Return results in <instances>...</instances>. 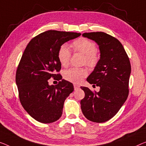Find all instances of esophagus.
<instances>
[{
    "mask_svg": "<svg viewBox=\"0 0 146 146\" xmlns=\"http://www.w3.org/2000/svg\"><path fill=\"white\" fill-rule=\"evenodd\" d=\"M73 86H74V88H75V90H77V89H79L80 88V86L78 85V84H74Z\"/></svg>",
    "mask_w": 146,
    "mask_h": 146,
    "instance_id": "obj_1",
    "label": "esophagus"
}]
</instances>
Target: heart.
I'll return each mask as SVG.
<instances>
[{"mask_svg": "<svg viewBox=\"0 0 146 146\" xmlns=\"http://www.w3.org/2000/svg\"><path fill=\"white\" fill-rule=\"evenodd\" d=\"M74 52H79L84 54V63L88 67H96L99 61V55L96 50V45L92 40L81 37L74 40L72 43ZM71 57V51L68 45L62 44L58 52V58L61 65L66 67L69 65ZM88 74L87 69L84 67H72L64 73L65 79L73 83H79Z\"/></svg>", "mask_w": 146, "mask_h": 146, "instance_id": "1", "label": "heart"}]
</instances>
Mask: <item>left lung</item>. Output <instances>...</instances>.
<instances>
[{
  "label": "left lung",
  "mask_w": 146,
  "mask_h": 146,
  "mask_svg": "<svg viewBox=\"0 0 146 146\" xmlns=\"http://www.w3.org/2000/svg\"><path fill=\"white\" fill-rule=\"evenodd\" d=\"M82 36L99 45L100 59L86 80L100 89L97 92L80 87L85 94L80 101L82 112L89 121L104 123L113 117L127 100L131 66L118 39L104 32L85 33Z\"/></svg>",
  "instance_id": "1"
}]
</instances>
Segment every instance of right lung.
Here are the masks:
<instances>
[{
	"label": "right lung",
	"mask_w": 146,
	"mask_h": 146,
	"mask_svg": "<svg viewBox=\"0 0 146 146\" xmlns=\"http://www.w3.org/2000/svg\"><path fill=\"white\" fill-rule=\"evenodd\" d=\"M80 33L49 30L33 38L26 46L17 66L16 82L19 101L34 119L51 123L62 116L65 100L73 92L71 82L62 79L58 58L60 47ZM51 77L59 80L50 86Z\"/></svg>",
	"instance_id": "obj_1"
}]
</instances>
